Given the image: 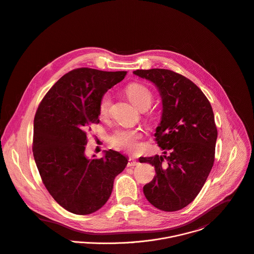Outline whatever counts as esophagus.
Masks as SVG:
<instances>
[{"label":"esophagus","mask_w":254,"mask_h":254,"mask_svg":"<svg viewBox=\"0 0 254 254\" xmlns=\"http://www.w3.org/2000/svg\"><path fill=\"white\" fill-rule=\"evenodd\" d=\"M139 164V162L133 158H129L128 159V163H127V167H134L137 166Z\"/></svg>","instance_id":"obj_1"}]
</instances>
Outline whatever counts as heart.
I'll return each mask as SVG.
<instances>
[{"instance_id":"heart-1","label":"heart","mask_w":254,"mask_h":254,"mask_svg":"<svg viewBox=\"0 0 254 254\" xmlns=\"http://www.w3.org/2000/svg\"><path fill=\"white\" fill-rule=\"evenodd\" d=\"M127 94L130 102L139 110L147 109L152 102V94L150 90L139 83H132L127 86ZM111 109V95L106 93L102 96L99 104V115L101 118H106ZM140 132L138 130H119L112 137V144L119 148L129 152H135L139 148L138 139Z\"/></svg>"}]
</instances>
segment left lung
Segmentation results:
<instances>
[{
	"instance_id": "left-lung-1",
	"label": "left lung",
	"mask_w": 254,
	"mask_h": 254,
	"mask_svg": "<svg viewBox=\"0 0 254 254\" xmlns=\"http://www.w3.org/2000/svg\"><path fill=\"white\" fill-rule=\"evenodd\" d=\"M133 73L151 81L162 100L155 136L163 155L139 159L156 171L143 193L156 208L178 211L197 196L213 167L218 135L214 113L202 91L182 74L164 68Z\"/></svg>"
}]
</instances>
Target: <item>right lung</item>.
Listing matches in <instances>:
<instances>
[{
    "label": "right lung",
    "instance_id": "right-lung-1",
    "mask_svg": "<svg viewBox=\"0 0 254 254\" xmlns=\"http://www.w3.org/2000/svg\"><path fill=\"white\" fill-rule=\"evenodd\" d=\"M127 71L81 67L62 76L40 103L33 129V156L44 186L63 208L91 214L109 199L115 178L128 159L115 150L85 155L86 130L98 124L102 96Z\"/></svg>",
    "mask_w": 254,
    "mask_h": 254
}]
</instances>
